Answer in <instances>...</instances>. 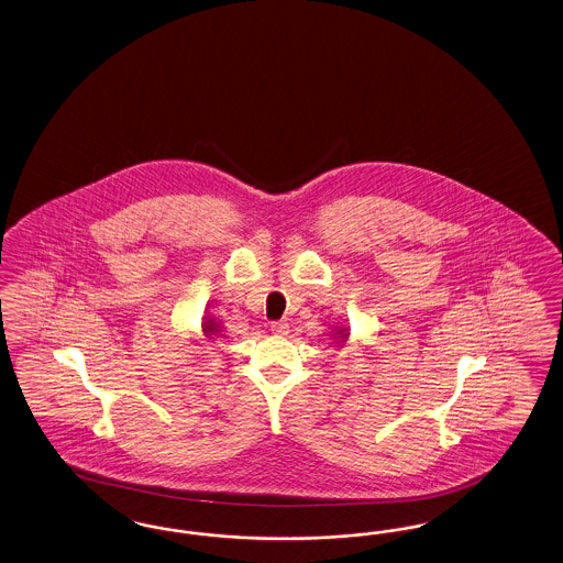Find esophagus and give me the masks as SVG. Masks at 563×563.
I'll return each mask as SVG.
<instances>
[{
	"mask_svg": "<svg viewBox=\"0 0 563 563\" xmlns=\"http://www.w3.org/2000/svg\"><path fill=\"white\" fill-rule=\"evenodd\" d=\"M271 331L274 335H280V338H283V335L289 333V324H287L285 320H276V322H272Z\"/></svg>",
	"mask_w": 563,
	"mask_h": 563,
	"instance_id": "obj_1",
	"label": "esophagus"
}]
</instances>
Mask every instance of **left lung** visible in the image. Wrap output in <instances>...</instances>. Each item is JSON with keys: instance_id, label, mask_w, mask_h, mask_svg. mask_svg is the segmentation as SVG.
<instances>
[{"instance_id": "8db88e82", "label": "left lung", "mask_w": 563, "mask_h": 563, "mask_svg": "<svg viewBox=\"0 0 563 563\" xmlns=\"http://www.w3.org/2000/svg\"><path fill=\"white\" fill-rule=\"evenodd\" d=\"M333 335L338 338V343H345L350 333H347V329H335V333H333Z\"/></svg>"}]
</instances>
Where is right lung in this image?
<instances>
[{"instance_id": "right-lung-1", "label": "right lung", "mask_w": 563, "mask_h": 563, "mask_svg": "<svg viewBox=\"0 0 563 563\" xmlns=\"http://www.w3.org/2000/svg\"><path fill=\"white\" fill-rule=\"evenodd\" d=\"M202 333H205L209 339L220 338L222 329H220V324H218V320H216V318L205 316V320H202Z\"/></svg>"}]
</instances>
